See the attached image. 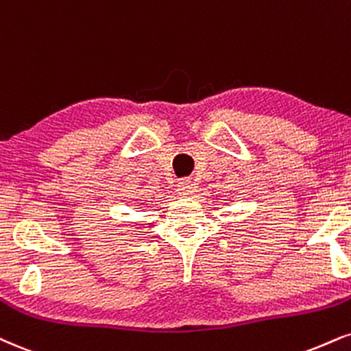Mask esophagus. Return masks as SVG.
Wrapping results in <instances>:
<instances>
[{
    "label": "esophagus",
    "mask_w": 351,
    "mask_h": 351,
    "mask_svg": "<svg viewBox=\"0 0 351 351\" xmlns=\"http://www.w3.org/2000/svg\"><path fill=\"white\" fill-rule=\"evenodd\" d=\"M178 193L181 196H189V194L194 193V184L191 180L184 178V180H180L178 183Z\"/></svg>",
    "instance_id": "esophagus-1"
}]
</instances>
